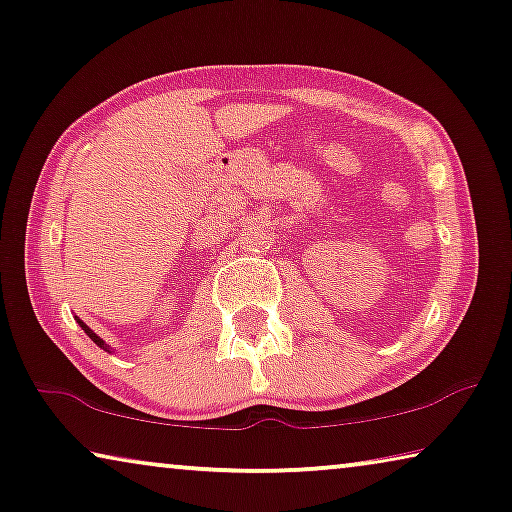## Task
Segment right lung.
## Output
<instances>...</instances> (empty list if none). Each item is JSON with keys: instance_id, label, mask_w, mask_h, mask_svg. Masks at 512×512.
Returning a JSON list of instances; mask_svg holds the SVG:
<instances>
[{"instance_id": "add662e5", "label": "right lung", "mask_w": 512, "mask_h": 512, "mask_svg": "<svg viewBox=\"0 0 512 512\" xmlns=\"http://www.w3.org/2000/svg\"><path fill=\"white\" fill-rule=\"evenodd\" d=\"M75 322H78V324L82 326V331H85V333L89 335V338L96 342V345H98V347H101V349H105V352H112V347L108 345V342H105V340L101 338V335H96L94 331H91V329H89V326H87L85 322H82V319H80V317H75Z\"/></svg>"}]
</instances>
